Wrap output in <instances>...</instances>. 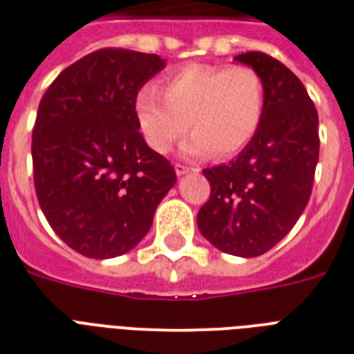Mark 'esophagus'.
<instances>
[{
    "instance_id": "1",
    "label": "esophagus",
    "mask_w": 354,
    "mask_h": 354,
    "mask_svg": "<svg viewBox=\"0 0 354 354\" xmlns=\"http://www.w3.org/2000/svg\"><path fill=\"white\" fill-rule=\"evenodd\" d=\"M174 171H176V176H183V174H187L189 173V167H187V165H183V164H176L174 165Z\"/></svg>"
}]
</instances>
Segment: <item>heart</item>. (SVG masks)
Here are the masks:
<instances>
[{
    "label": "heart",
    "mask_w": 354,
    "mask_h": 354,
    "mask_svg": "<svg viewBox=\"0 0 354 354\" xmlns=\"http://www.w3.org/2000/svg\"><path fill=\"white\" fill-rule=\"evenodd\" d=\"M133 116L146 145L167 153L192 130L183 145L187 157L227 158L250 145L264 118V84L245 65H187L162 82L141 86ZM189 123L187 124L186 122Z\"/></svg>",
    "instance_id": "obj_1"
}]
</instances>
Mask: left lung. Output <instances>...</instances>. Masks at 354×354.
Segmentation results:
<instances>
[{
    "label": "left lung",
    "instance_id": "left-lung-1",
    "mask_svg": "<svg viewBox=\"0 0 354 354\" xmlns=\"http://www.w3.org/2000/svg\"><path fill=\"white\" fill-rule=\"evenodd\" d=\"M234 62L263 79L264 118L234 160L203 171L212 194L197 213V227L222 252L256 257L275 247L307 206L319 118L300 79L279 59L254 50Z\"/></svg>",
    "mask_w": 354,
    "mask_h": 354
}]
</instances>
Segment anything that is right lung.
Segmentation results:
<instances>
[{
  "mask_svg": "<svg viewBox=\"0 0 354 354\" xmlns=\"http://www.w3.org/2000/svg\"><path fill=\"white\" fill-rule=\"evenodd\" d=\"M164 66L157 54L95 50L66 66L40 100L31 142L38 205L82 256L132 250L176 183L169 160L146 145L132 107Z\"/></svg>",
  "mask_w": 354,
  "mask_h": 354,
  "instance_id": "right-lung-1",
  "label": "right lung"
}]
</instances>
